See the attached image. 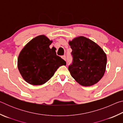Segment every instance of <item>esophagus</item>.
Listing matches in <instances>:
<instances>
[{"label":"esophagus","instance_id":"1","mask_svg":"<svg viewBox=\"0 0 123 123\" xmlns=\"http://www.w3.org/2000/svg\"><path fill=\"white\" fill-rule=\"evenodd\" d=\"M62 57V59H63L64 60H66V56L65 55H63V56H62L61 57Z\"/></svg>","mask_w":123,"mask_h":123}]
</instances>
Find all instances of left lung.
Returning <instances> with one entry per match:
<instances>
[{"instance_id": "left-lung-1", "label": "left lung", "mask_w": 123, "mask_h": 123, "mask_svg": "<svg viewBox=\"0 0 123 123\" xmlns=\"http://www.w3.org/2000/svg\"><path fill=\"white\" fill-rule=\"evenodd\" d=\"M73 61L68 69L75 80L83 86L98 82L105 74L106 54L103 49L87 37H76L68 42Z\"/></svg>"}]
</instances>
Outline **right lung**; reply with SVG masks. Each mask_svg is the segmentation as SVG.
I'll return each instance as SVG.
<instances>
[{"label": "right lung", "instance_id": "obj_1", "mask_svg": "<svg viewBox=\"0 0 123 123\" xmlns=\"http://www.w3.org/2000/svg\"><path fill=\"white\" fill-rule=\"evenodd\" d=\"M53 41L44 35L32 38L20 51L17 66L23 79L32 85H42L53 76L65 61L50 48Z\"/></svg>", "mask_w": 123, "mask_h": 123}]
</instances>
